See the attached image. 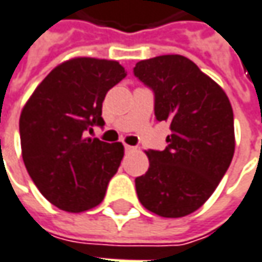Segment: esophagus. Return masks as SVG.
<instances>
[{
	"label": "esophagus",
	"instance_id": "esophagus-1",
	"mask_svg": "<svg viewBox=\"0 0 262 262\" xmlns=\"http://www.w3.org/2000/svg\"><path fill=\"white\" fill-rule=\"evenodd\" d=\"M133 146H130V145H124V150H126V152H130V150H133Z\"/></svg>",
	"mask_w": 262,
	"mask_h": 262
}]
</instances>
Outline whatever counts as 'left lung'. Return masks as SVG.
I'll use <instances>...</instances> for the list:
<instances>
[{
    "mask_svg": "<svg viewBox=\"0 0 262 262\" xmlns=\"http://www.w3.org/2000/svg\"><path fill=\"white\" fill-rule=\"evenodd\" d=\"M133 72L155 94L157 120L171 129L167 148L146 152L149 168L135 180L136 193L149 212L183 217L207 202L232 162V105L221 85L181 55L140 60Z\"/></svg>",
    "mask_w": 262,
    "mask_h": 262,
    "instance_id": "left-lung-1",
    "label": "left lung"
}]
</instances>
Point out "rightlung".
<instances>
[{
  "mask_svg": "<svg viewBox=\"0 0 262 262\" xmlns=\"http://www.w3.org/2000/svg\"><path fill=\"white\" fill-rule=\"evenodd\" d=\"M126 77L117 60L74 58L50 71L20 116L24 165L53 206L71 213L103 202L124 148L91 138L103 126L104 97Z\"/></svg>",
  "mask_w": 262,
  "mask_h": 262,
  "instance_id": "add662e5",
  "label": "right lung"
}]
</instances>
